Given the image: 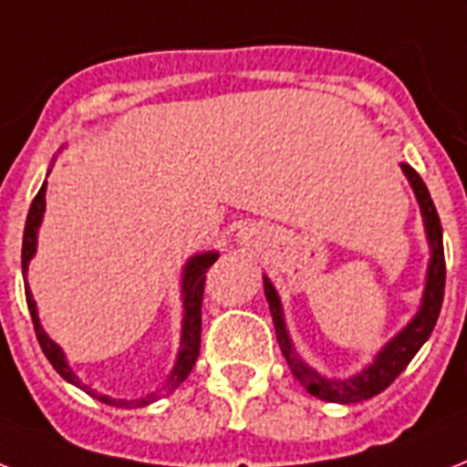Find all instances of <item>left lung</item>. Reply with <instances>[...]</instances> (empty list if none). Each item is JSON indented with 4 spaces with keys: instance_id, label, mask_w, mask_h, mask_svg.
Here are the masks:
<instances>
[{
    "instance_id": "left-lung-1",
    "label": "left lung",
    "mask_w": 467,
    "mask_h": 467,
    "mask_svg": "<svg viewBox=\"0 0 467 467\" xmlns=\"http://www.w3.org/2000/svg\"><path fill=\"white\" fill-rule=\"evenodd\" d=\"M403 170L405 174H408V180H410L412 189H415V194H418L420 208H422L424 215V225H427V237H430L431 242L430 275H427V287H424V299L420 314L410 321V324L405 326L403 331L398 333L391 343L386 345L384 350L379 352L377 362H374L369 369H365L355 379H348V381L324 379L314 369H309V367L293 352V345H290V338H287L285 333V324H283L280 299L278 295H275V290H273L271 280L264 278V290H266L273 324H275V336H278L280 350H283V355H285L287 359V367H290V371H293L299 384L305 386L312 396L321 398V400H331V403H359V400L374 398L377 393L389 389V386L398 379V374L410 365V359L418 355L422 343L430 338V333L434 331V326H437L443 302V285H446L441 223H439L437 206H434V201H431L430 196V189H427V184L422 182V177H420L410 165H405V162Z\"/></svg>"
}]
</instances>
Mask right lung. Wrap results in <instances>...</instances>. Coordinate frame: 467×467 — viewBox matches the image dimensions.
Segmentation results:
<instances>
[{"label": "right lung", "mask_w": 467, "mask_h": 467, "mask_svg": "<svg viewBox=\"0 0 467 467\" xmlns=\"http://www.w3.org/2000/svg\"><path fill=\"white\" fill-rule=\"evenodd\" d=\"M45 189L47 184L40 187V192L36 194L33 203H30L28 218H26V230H24V249H21V264H24V275L26 268H28V261L33 259V254H36V233L37 225H40V218H43L45 211ZM218 259V254L208 252L201 254V256H194V259L189 261L187 268H184V287H182V293H184V326H182V348H180V358H177V365H174L172 374L168 379V386L162 389L161 393H150L148 398H141V400H115V398L100 396V393L90 391L88 386H83L78 379H76L74 371L69 369L67 365V359H64V352L59 350V345L52 343V340L45 336L43 326L37 321V312H36V302H33V295L26 287V302H28L30 309V319H33V328H36L37 343L43 348L45 358L49 359V365L55 367L57 374L67 381H71L74 386L83 389V391H88L90 396H96L98 400L108 405H115V408H143V405L153 403L155 398L165 396V393L174 391L177 386L184 381V379L192 374L196 365V358H199L201 350V302H203V285H206V271L215 264Z\"/></svg>", "instance_id": "right-lung-1"}]
</instances>
